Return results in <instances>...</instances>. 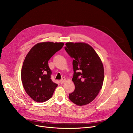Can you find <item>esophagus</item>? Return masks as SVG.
<instances>
[{
  "mask_svg": "<svg viewBox=\"0 0 133 133\" xmlns=\"http://www.w3.org/2000/svg\"><path fill=\"white\" fill-rule=\"evenodd\" d=\"M65 81H66V78H62V79L60 81V83H61V84H62V83H64Z\"/></svg>",
  "mask_w": 133,
  "mask_h": 133,
  "instance_id": "esophagus-1",
  "label": "esophagus"
}]
</instances>
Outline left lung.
Wrapping results in <instances>:
<instances>
[{
	"instance_id": "1",
	"label": "left lung",
	"mask_w": 133,
	"mask_h": 133,
	"mask_svg": "<svg viewBox=\"0 0 133 133\" xmlns=\"http://www.w3.org/2000/svg\"><path fill=\"white\" fill-rule=\"evenodd\" d=\"M67 53L74 58V92L69 99L78 106L91 102L99 94L103 85L104 69L99 55L93 48L83 43H67Z\"/></svg>"
}]
</instances>
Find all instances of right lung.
<instances>
[{
	"label": "right lung",
	"instance_id": "obj_1",
	"mask_svg": "<svg viewBox=\"0 0 133 133\" xmlns=\"http://www.w3.org/2000/svg\"><path fill=\"white\" fill-rule=\"evenodd\" d=\"M64 45L53 42L38 43L25 57L21 78L26 92L34 101L43 102L52 97L58 84L51 79L52 71L48 61Z\"/></svg>",
	"mask_w": 133,
	"mask_h": 133
}]
</instances>
